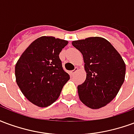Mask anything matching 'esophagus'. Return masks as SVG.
I'll use <instances>...</instances> for the list:
<instances>
[{"label": "esophagus", "instance_id": "1", "mask_svg": "<svg viewBox=\"0 0 134 134\" xmlns=\"http://www.w3.org/2000/svg\"><path fill=\"white\" fill-rule=\"evenodd\" d=\"M77 70H78V68H77V67H75V70L70 71V75H75V73L77 72Z\"/></svg>", "mask_w": 134, "mask_h": 134}]
</instances>
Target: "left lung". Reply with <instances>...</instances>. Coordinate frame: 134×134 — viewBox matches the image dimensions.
Masks as SVG:
<instances>
[{
	"label": "left lung",
	"mask_w": 134,
	"mask_h": 134,
	"mask_svg": "<svg viewBox=\"0 0 134 134\" xmlns=\"http://www.w3.org/2000/svg\"><path fill=\"white\" fill-rule=\"evenodd\" d=\"M83 56L86 79L77 86L80 100L92 109L106 105L117 96L126 75V64L105 38L95 36L72 42Z\"/></svg>",
	"instance_id": "left-lung-1"
}]
</instances>
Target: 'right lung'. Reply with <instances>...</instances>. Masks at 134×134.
Segmentation results:
<instances>
[{
  "instance_id": "1",
  "label": "right lung",
  "mask_w": 134,
  "mask_h": 134,
  "mask_svg": "<svg viewBox=\"0 0 134 134\" xmlns=\"http://www.w3.org/2000/svg\"><path fill=\"white\" fill-rule=\"evenodd\" d=\"M68 41L54 36L36 38L23 52L15 67L16 83L24 96L38 107H47L60 96L70 75L59 54Z\"/></svg>"
}]
</instances>
